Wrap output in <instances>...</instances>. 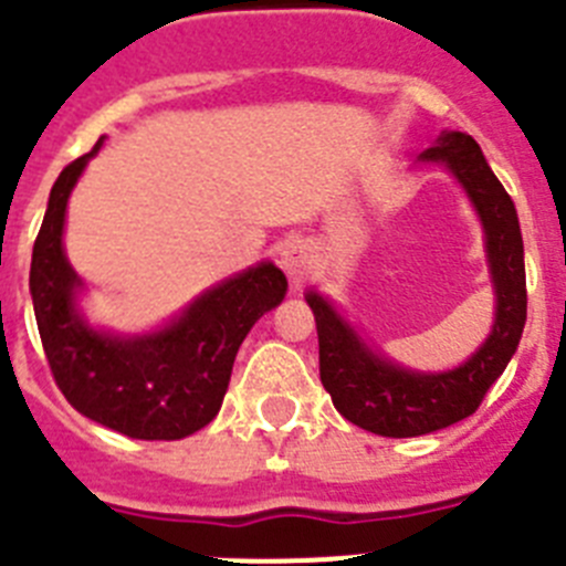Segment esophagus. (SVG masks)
I'll return each instance as SVG.
<instances>
[{"instance_id":"esophagus-1","label":"esophagus","mask_w":566,"mask_h":566,"mask_svg":"<svg viewBox=\"0 0 566 566\" xmlns=\"http://www.w3.org/2000/svg\"><path fill=\"white\" fill-rule=\"evenodd\" d=\"M312 266H314L312 249H308L306 243H300V240L297 243H289V247L280 252V269L289 274L292 283H300V280L312 272Z\"/></svg>"}]
</instances>
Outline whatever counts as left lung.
Returning a JSON list of instances; mask_svg holds the SVG:
<instances>
[{"instance_id":"left-lung-1","label":"left lung","mask_w":566,"mask_h":566,"mask_svg":"<svg viewBox=\"0 0 566 566\" xmlns=\"http://www.w3.org/2000/svg\"><path fill=\"white\" fill-rule=\"evenodd\" d=\"M439 161L462 184L484 229L490 283L496 294V319L488 339L451 371H411L365 345L348 319L323 294L308 292L319 339V379L348 422L379 437H422L476 413L490 385L502 377L516 354L527 319L524 243L518 214L468 133L444 129L433 147L419 155Z\"/></svg>"}]
</instances>
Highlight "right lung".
<instances>
[{
    "mask_svg": "<svg viewBox=\"0 0 566 566\" xmlns=\"http://www.w3.org/2000/svg\"><path fill=\"white\" fill-rule=\"evenodd\" d=\"M104 138L62 169L33 243L30 297L50 371L67 402L129 439H184L221 411L240 343L286 297V274L263 260L195 297L149 334L93 328L78 312L82 277L64 254V212Z\"/></svg>",
    "mask_w": 566,
    "mask_h": 566,
    "instance_id": "right-lung-1",
    "label": "right lung"
}]
</instances>
